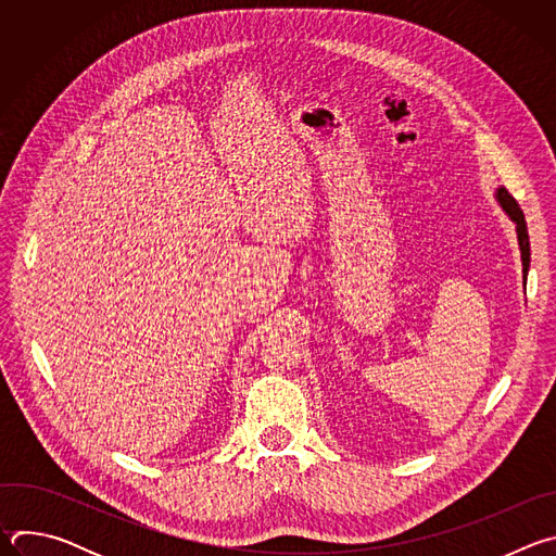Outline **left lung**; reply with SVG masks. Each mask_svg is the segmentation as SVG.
Returning a JSON list of instances; mask_svg holds the SVG:
<instances>
[{"instance_id": "left-lung-1", "label": "left lung", "mask_w": 556, "mask_h": 556, "mask_svg": "<svg viewBox=\"0 0 556 556\" xmlns=\"http://www.w3.org/2000/svg\"><path fill=\"white\" fill-rule=\"evenodd\" d=\"M497 200L502 204V208L510 215V219L517 224V237H519V249H521V262H523V281L528 275V266H530V240H528V228H526V217L523 211L519 208L517 200L506 191L500 189L497 191Z\"/></svg>"}]
</instances>
